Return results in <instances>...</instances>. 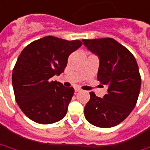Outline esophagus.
<instances>
[{
    "mask_svg": "<svg viewBox=\"0 0 150 150\" xmlns=\"http://www.w3.org/2000/svg\"><path fill=\"white\" fill-rule=\"evenodd\" d=\"M81 91V89H80V88H78V87H76L75 89V92H80V91Z\"/></svg>",
    "mask_w": 150,
    "mask_h": 150,
    "instance_id": "34e87169",
    "label": "esophagus"
}]
</instances>
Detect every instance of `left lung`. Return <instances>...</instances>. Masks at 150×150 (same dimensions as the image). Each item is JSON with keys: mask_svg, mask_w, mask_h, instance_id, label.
Here are the masks:
<instances>
[{"mask_svg": "<svg viewBox=\"0 0 150 150\" xmlns=\"http://www.w3.org/2000/svg\"><path fill=\"white\" fill-rule=\"evenodd\" d=\"M85 46L100 59L98 80L107 86L100 98L91 92L85 117L100 128L114 127L125 120L135 107L141 86L136 59L129 50L112 38L82 40Z\"/></svg>", "mask_w": 150, "mask_h": 150, "instance_id": "8db88e82", "label": "left lung"}]
</instances>
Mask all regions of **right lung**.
<instances>
[{
    "label": "right lung",
    "instance_id": "obj_1",
    "mask_svg": "<svg viewBox=\"0 0 150 150\" xmlns=\"http://www.w3.org/2000/svg\"><path fill=\"white\" fill-rule=\"evenodd\" d=\"M81 45L80 40L48 35L21 51L12 72V85L16 103L29 119L48 125L65 116L74 88L52 77L64 72L69 55Z\"/></svg>",
    "mask_w": 150,
    "mask_h": 150
}]
</instances>
